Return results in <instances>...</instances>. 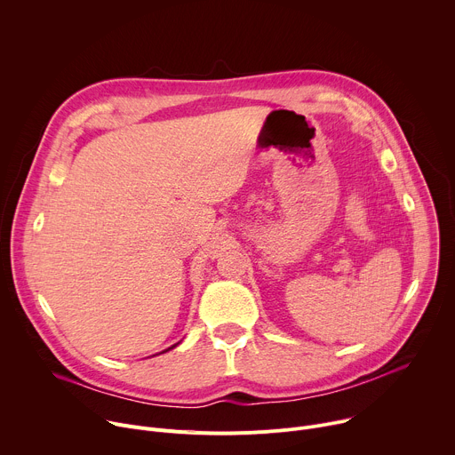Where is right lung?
<instances>
[{"mask_svg":"<svg viewBox=\"0 0 455 455\" xmlns=\"http://www.w3.org/2000/svg\"><path fill=\"white\" fill-rule=\"evenodd\" d=\"M174 346H176V344H174ZM174 346H172V347H174ZM172 347H169V349H172Z\"/></svg>","mask_w":455,"mask_h":455,"instance_id":"obj_1","label":"right lung"}]
</instances>
